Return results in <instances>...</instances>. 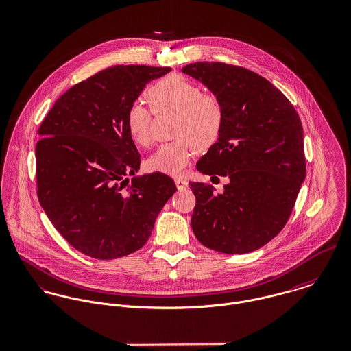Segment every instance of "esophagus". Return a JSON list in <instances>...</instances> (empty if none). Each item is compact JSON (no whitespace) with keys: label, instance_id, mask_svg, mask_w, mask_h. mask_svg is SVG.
Listing matches in <instances>:
<instances>
[{"label":"esophagus","instance_id":"esophagus-1","mask_svg":"<svg viewBox=\"0 0 351 351\" xmlns=\"http://www.w3.org/2000/svg\"><path fill=\"white\" fill-rule=\"evenodd\" d=\"M175 184H176V189H179V191L189 189V182L184 180V179H180V178L175 179Z\"/></svg>","mask_w":351,"mask_h":351}]
</instances>
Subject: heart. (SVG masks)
<instances>
[{"instance_id":"b5f03b06","label":"heart","mask_w":351,"mask_h":351,"mask_svg":"<svg viewBox=\"0 0 351 351\" xmlns=\"http://www.w3.org/2000/svg\"><path fill=\"white\" fill-rule=\"evenodd\" d=\"M158 113L178 112L173 136L147 160L151 172L180 176L193 160L197 147L214 144L220 135L226 112L221 99L213 92H203L200 85L182 76H169L154 82L147 90ZM152 108L135 100L125 112L127 131L137 145L147 147L151 140Z\"/></svg>"}]
</instances>
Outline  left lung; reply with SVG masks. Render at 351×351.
<instances>
[{"mask_svg": "<svg viewBox=\"0 0 351 351\" xmlns=\"http://www.w3.org/2000/svg\"><path fill=\"white\" fill-rule=\"evenodd\" d=\"M182 72L216 93L226 112L217 141L196 168L230 182L219 195L208 184L189 183L193 234L217 252L255 251L286 226L306 178L300 119L276 86L242 66L204 61Z\"/></svg>", "mask_w": 351, "mask_h": 351, "instance_id": "left-lung-1", "label": "left lung"}]
</instances>
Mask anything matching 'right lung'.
Returning <instances> with one entry per match:
<instances>
[{
    "mask_svg": "<svg viewBox=\"0 0 351 351\" xmlns=\"http://www.w3.org/2000/svg\"><path fill=\"white\" fill-rule=\"evenodd\" d=\"M169 71L107 68L60 96L40 125L38 202L62 238L90 258L116 259L141 248L176 191L160 172L135 176L140 154L125 127V112L145 84Z\"/></svg>",
    "mask_w": 351,
    "mask_h": 351,
    "instance_id": "add662e5",
    "label": "right lung"
}]
</instances>
